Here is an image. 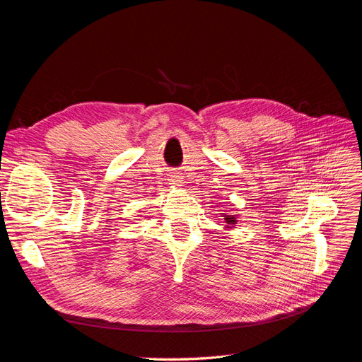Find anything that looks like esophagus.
<instances>
[{
    "mask_svg": "<svg viewBox=\"0 0 362 362\" xmlns=\"http://www.w3.org/2000/svg\"><path fill=\"white\" fill-rule=\"evenodd\" d=\"M170 184H173V185H182V177H180L178 173L170 175Z\"/></svg>",
    "mask_w": 362,
    "mask_h": 362,
    "instance_id": "34e87169",
    "label": "esophagus"
}]
</instances>
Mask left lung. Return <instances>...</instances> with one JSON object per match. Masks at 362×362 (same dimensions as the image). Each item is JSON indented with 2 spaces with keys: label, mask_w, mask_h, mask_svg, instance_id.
I'll use <instances>...</instances> for the list:
<instances>
[{
  "label": "left lung",
  "mask_w": 362,
  "mask_h": 362,
  "mask_svg": "<svg viewBox=\"0 0 362 362\" xmlns=\"http://www.w3.org/2000/svg\"><path fill=\"white\" fill-rule=\"evenodd\" d=\"M223 214V221H225V228H233L235 223H237V218H235V216H229V214H225V213H222Z\"/></svg>",
  "instance_id": "1"
}]
</instances>
